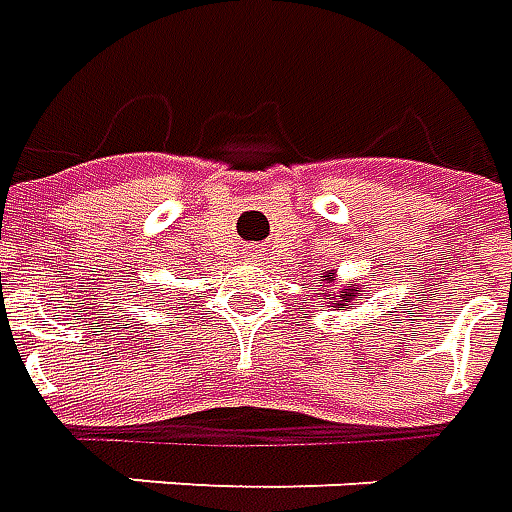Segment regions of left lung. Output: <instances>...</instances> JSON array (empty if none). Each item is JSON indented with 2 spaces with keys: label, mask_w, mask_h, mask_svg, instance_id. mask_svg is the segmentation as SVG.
<instances>
[{
  "label": "left lung",
  "mask_w": 512,
  "mask_h": 512,
  "mask_svg": "<svg viewBox=\"0 0 512 512\" xmlns=\"http://www.w3.org/2000/svg\"><path fill=\"white\" fill-rule=\"evenodd\" d=\"M325 281H328V275H322ZM358 292H364V289H358V286H353V289H347L344 295H339V300H333V308H347L353 306V297L358 295ZM325 300H331V295L325 297Z\"/></svg>",
  "instance_id": "left-lung-1"
}]
</instances>
